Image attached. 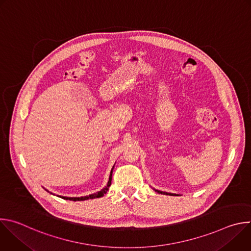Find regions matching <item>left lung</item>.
I'll use <instances>...</instances> for the list:
<instances>
[{"mask_svg":"<svg viewBox=\"0 0 251 251\" xmlns=\"http://www.w3.org/2000/svg\"><path fill=\"white\" fill-rule=\"evenodd\" d=\"M155 190V189H154ZM155 192L159 193V194H162V195H170V196H177V195H175V194H170V193H166V192H162V191H158V190H155Z\"/></svg>","mask_w":251,"mask_h":251,"instance_id":"left-lung-1","label":"left lung"}]
</instances>
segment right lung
Masks as SVG:
<instances>
[{"label": "right lung", "instance_id": "right-lung-1", "mask_svg": "<svg viewBox=\"0 0 251 251\" xmlns=\"http://www.w3.org/2000/svg\"><path fill=\"white\" fill-rule=\"evenodd\" d=\"M113 169H114V167L112 168V170H111V172H110L109 181H108V183H107V186H106L105 188H103L101 191H99V192H97V193H95V194H91V195H89V196L80 197V198H68V197H61V196H60L59 198L64 199V200H69V201H85V200H89V199H97V198H101V197H103V196L107 193V191L109 190V187H110V185H111ZM57 197H58V196H57Z\"/></svg>", "mask_w": 251, "mask_h": 251}]
</instances>
